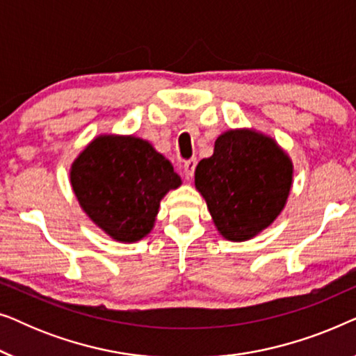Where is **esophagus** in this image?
Masks as SVG:
<instances>
[{
    "label": "esophagus",
    "instance_id": "obj_1",
    "mask_svg": "<svg viewBox=\"0 0 356 356\" xmlns=\"http://www.w3.org/2000/svg\"><path fill=\"white\" fill-rule=\"evenodd\" d=\"M196 163H197L196 159H189V160H186V162L183 163V172H184V175H186L188 179L193 178L194 168H196Z\"/></svg>",
    "mask_w": 356,
    "mask_h": 356
}]
</instances>
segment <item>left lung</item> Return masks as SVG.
<instances>
[{
    "mask_svg": "<svg viewBox=\"0 0 356 356\" xmlns=\"http://www.w3.org/2000/svg\"><path fill=\"white\" fill-rule=\"evenodd\" d=\"M293 162L279 143L254 128L222 133L213 154L197 163L194 184L217 232L248 241L270 227L293 186Z\"/></svg>",
    "mask_w": 356,
    "mask_h": 356,
    "instance_id": "obj_1",
    "label": "left lung"
}]
</instances>
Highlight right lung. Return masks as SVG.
I'll use <instances>...</instances> for the list:
<instances>
[{
    "label": "right lung",
    "instance_id": "obj_1",
    "mask_svg": "<svg viewBox=\"0 0 356 356\" xmlns=\"http://www.w3.org/2000/svg\"><path fill=\"white\" fill-rule=\"evenodd\" d=\"M70 181L86 216L120 243L147 236L160 201L183 183L149 140L133 134L95 136L71 163Z\"/></svg>",
    "mask_w": 356,
    "mask_h": 356
}]
</instances>
